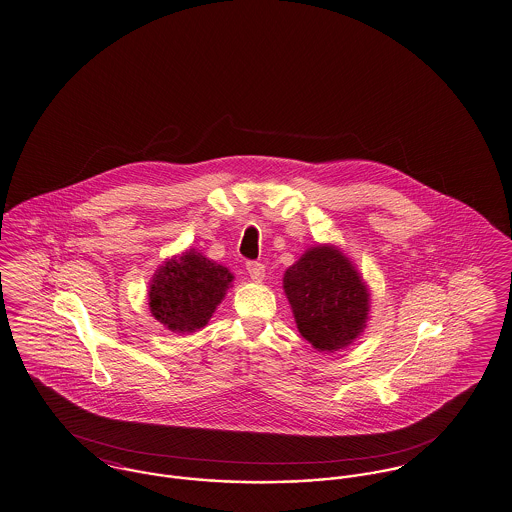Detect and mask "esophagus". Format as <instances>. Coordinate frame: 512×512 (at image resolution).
<instances>
[{"mask_svg":"<svg viewBox=\"0 0 512 512\" xmlns=\"http://www.w3.org/2000/svg\"><path fill=\"white\" fill-rule=\"evenodd\" d=\"M247 271H249L250 278L260 282L265 277V267L260 262H247Z\"/></svg>","mask_w":512,"mask_h":512,"instance_id":"esophagus-1","label":"esophagus"}]
</instances>
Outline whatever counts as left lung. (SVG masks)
I'll list each match as a JSON object with an SVG mask.
<instances>
[{
    "instance_id": "obj_1",
    "label": "left lung",
    "mask_w": 512,
    "mask_h": 512,
    "mask_svg": "<svg viewBox=\"0 0 512 512\" xmlns=\"http://www.w3.org/2000/svg\"><path fill=\"white\" fill-rule=\"evenodd\" d=\"M282 284L299 333L316 350H344L365 331L370 293L335 245L310 247L286 269Z\"/></svg>"
}]
</instances>
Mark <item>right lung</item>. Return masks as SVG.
<instances>
[{
  "label": "right lung",
  "instance_id": "add662e5",
  "mask_svg": "<svg viewBox=\"0 0 512 512\" xmlns=\"http://www.w3.org/2000/svg\"><path fill=\"white\" fill-rule=\"evenodd\" d=\"M234 275L190 249L162 263L149 284V310L174 333H194L211 320Z\"/></svg>",
  "mask_w": 512,
  "mask_h": 512
}]
</instances>
